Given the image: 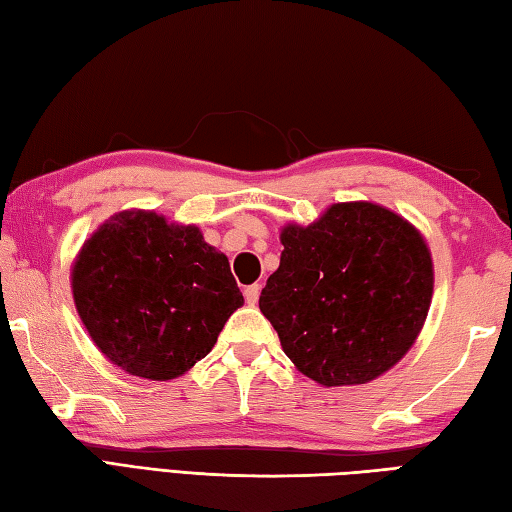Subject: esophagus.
<instances>
[{"label":"esophagus","instance_id":"34e87169","mask_svg":"<svg viewBox=\"0 0 512 512\" xmlns=\"http://www.w3.org/2000/svg\"><path fill=\"white\" fill-rule=\"evenodd\" d=\"M259 293H262V284H250V286H246V290H244L246 304L255 306V304H257V299H259Z\"/></svg>","mask_w":512,"mask_h":512}]
</instances>
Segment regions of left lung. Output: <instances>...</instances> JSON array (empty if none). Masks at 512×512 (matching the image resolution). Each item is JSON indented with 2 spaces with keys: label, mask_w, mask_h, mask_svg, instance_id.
Listing matches in <instances>:
<instances>
[{
  "label": "left lung",
  "mask_w": 512,
  "mask_h": 512,
  "mask_svg": "<svg viewBox=\"0 0 512 512\" xmlns=\"http://www.w3.org/2000/svg\"><path fill=\"white\" fill-rule=\"evenodd\" d=\"M282 244L259 308L306 377L366 384L408 353L433 297V262L406 219L335 204L315 224L286 226Z\"/></svg>",
  "instance_id": "left-lung-1"
}]
</instances>
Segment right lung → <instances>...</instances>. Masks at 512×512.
<instances>
[{
  "label": "right lung",
  "mask_w": 512,
  "mask_h": 512,
  "mask_svg": "<svg viewBox=\"0 0 512 512\" xmlns=\"http://www.w3.org/2000/svg\"><path fill=\"white\" fill-rule=\"evenodd\" d=\"M77 313L126 373L166 382L215 346L244 304L228 257L195 226L126 210L84 244L73 268Z\"/></svg>",
  "instance_id": "1"
}]
</instances>
